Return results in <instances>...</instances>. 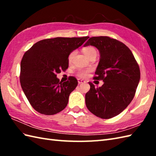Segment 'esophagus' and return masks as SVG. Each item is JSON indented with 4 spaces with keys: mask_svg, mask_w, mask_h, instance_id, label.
Returning <instances> with one entry per match:
<instances>
[{
    "mask_svg": "<svg viewBox=\"0 0 156 156\" xmlns=\"http://www.w3.org/2000/svg\"><path fill=\"white\" fill-rule=\"evenodd\" d=\"M78 84H82V83H85V81L84 80H82V79H78Z\"/></svg>",
    "mask_w": 156,
    "mask_h": 156,
    "instance_id": "obj_1",
    "label": "esophagus"
}]
</instances>
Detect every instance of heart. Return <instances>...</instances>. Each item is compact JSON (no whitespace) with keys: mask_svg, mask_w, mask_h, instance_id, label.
<instances>
[{"mask_svg":"<svg viewBox=\"0 0 156 156\" xmlns=\"http://www.w3.org/2000/svg\"><path fill=\"white\" fill-rule=\"evenodd\" d=\"M83 52L84 54H85V55L88 57V58H90L92 56H97V50L94 47H92V46H88V47H86L84 48H83ZM76 55V51H72L70 54H69L68 56V62H71L72 61L73 58H74V56ZM89 70H85V69H80L78 72V75L80 77H86L87 76L88 74Z\"/></svg>","mask_w":156,"mask_h":156,"instance_id":"obj_1","label":"heart"}]
</instances>
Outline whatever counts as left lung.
Wrapping results in <instances>:
<instances>
[{
    "label": "left lung",
    "instance_id": "obj_1",
    "mask_svg": "<svg viewBox=\"0 0 156 156\" xmlns=\"http://www.w3.org/2000/svg\"><path fill=\"white\" fill-rule=\"evenodd\" d=\"M92 45L100 52L94 80H102L101 87L90 89L85 95L86 105L92 114L111 119L120 114L133 100L140 80V69L129 48L107 36L90 37L84 47Z\"/></svg>",
    "mask_w": 156,
    "mask_h": 156
}]
</instances>
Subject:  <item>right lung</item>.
I'll return each instance as SVG.
<instances>
[{
    "mask_svg": "<svg viewBox=\"0 0 156 156\" xmlns=\"http://www.w3.org/2000/svg\"><path fill=\"white\" fill-rule=\"evenodd\" d=\"M89 37H55L41 40L25 53L21 62L20 82L29 103L45 115L58 113L68 105L69 96L78 85L70 76L62 82L57 74L68 68V56Z\"/></svg>",
    "mask_w": 156,
    "mask_h": 156,
    "instance_id": "obj_1",
    "label": "right lung"
}]
</instances>
